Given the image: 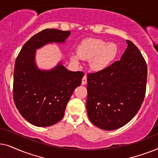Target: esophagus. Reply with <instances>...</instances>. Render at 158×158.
I'll return each mask as SVG.
<instances>
[{"label": "esophagus", "mask_w": 158, "mask_h": 158, "mask_svg": "<svg viewBox=\"0 0 158 158\" xmlns=\"http://www.w3.org/2000/svg\"><path fill=\"white\" fill-rule=\"evenodd\" d=\"M87 83V75H85L83 77V79H82V84L83 85H85V84Z\"/></svg>", "instance_id": "1"}]
</instances>
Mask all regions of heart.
Returning a JSON list of instances; mask_svg holds the SVG:
<instances>
[{"label": "heart", "mask_w": 158, "mask_h": 158, "mask_svg": "<svg viewBox=\"0 0 158 158\" xmlns=\"http://www.w3.org/2000/svg\"><path fill=\"white\" fill-rule=\"evenodd\" d=\"M77 55L83 60H89L90 65L95 70L105 68L118 54V47L114 43H107L99 39H87L81 43L77 49ZM78 57L71 56V60L78 62Z\"/></svg>", "instance_id": "b5f03b06"}]
</instances>
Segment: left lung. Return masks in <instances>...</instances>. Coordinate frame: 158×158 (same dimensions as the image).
<instances>
[{
	"mask_svg": "<svg viewBox=\"0 0 158 158\" xmlns=\"http://www.w3.org/2000/svg\"><path fill=\"white\" fill-rule=\"evenodd\" d=\"M120 60L96 73H88L86 101L88 118L104 130L120 128L132 119L146 93L148 67L131 41Z\"/></svg>",
	"mask_w": 158,
	"mask_h": 158,
	"instance_id": "obj_1",
	"label": "left lung"
}]
</instances>
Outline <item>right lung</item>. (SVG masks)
I'll return each instance as SVG.
<instances>
[{"label":"right lung","instance_id":"obj_1","mask_svg":"<svg viewBox=\"0 0 158 158\" xmlns=\"http://www.w3.org/2000/svg\"><path fill=\"white\" fill-rule=\"evenodd\" d=\"M70 31L46 29L25 43L15 62L13 96L17 109L30 124L49 127L63 117L73 91L81 85L84 73L72 72L59 63L40 70L34 62L36 49L51 42L62 43Z\"/></svg>","mask_w":158,"mask_h":158}]
</instances>
